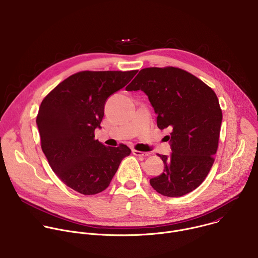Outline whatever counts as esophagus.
<instances>
[{"label": "esophagus", "mask_w": 258, "mask_h": 258, "mask_svg": "<svg viewBox=\"0 0 258 258\" xmlns=\"http://www.w3.org/2000/svg\"><path fill=\"white\" fill-rule=\"evenodd\" d=\"M133 154L136 155V156H143V157H147L150 155V153H145V152H141V151H138V150H133Z\"/></svg>", "instance_id": "1"}]
</instances>
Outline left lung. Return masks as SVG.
Masks as SVG:
<instances>
[{
	"label": "left lung",
	"instance_id": "left-lung-1",
	"mask_svg": "<svg viewBox=\"0 0 258 258\" xmlns=\"http://www.w3.org/2000/svg\"><path fill=\"white\" fill-rule=\"evenodd\" d=\"M137 90L148 95L158 127L170 130L172 154L159 155L164 172L150 184L170 198L195 190L208 176L218 150L223 114L216 93L198 77L175 67L141 70L127 88Z\"/></svg>",
	"mask_w": 258,
	"mask_h": 258
}]
</instances>
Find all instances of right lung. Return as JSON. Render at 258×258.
Returning <instances> with one entry per match:
<instances>
[{"mask_svg": "<svg viewBox=\"0 0 258 258\" xmlns=\"http://www.w3.org/2000/svg\"><path fill=\"white\" fill-rule=\"evenodd\" d=\"M134 71H82L52 89L42 100L36 123L49 166L69 187L85 196L106 189L121 160L131 154L123 144L106 147L95 140L106 99L123 88Z\"/></svg>", "mask_w": 258, "mask_h": 258, "instance_id": "add662e5", "label": "right lung"}]
</instances>
